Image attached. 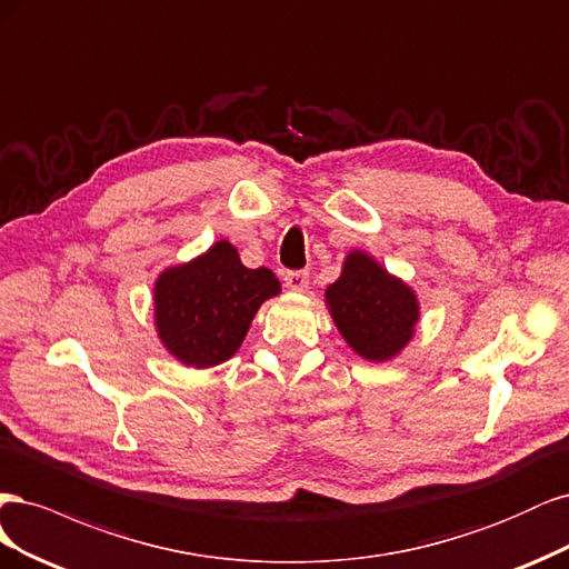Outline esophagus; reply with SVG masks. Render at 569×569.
Returning <instances> with one entry per match:
<instances>
[{"label":"esophagus","mask_w":569,"mask_h":569,"mask_svg":"<svg viewBox=\"0 0 569 569\" xmlns=\"http://www.w3.org/2000/svg\"><path fill=\"white\" fill-rule=\"evenodd\" d=\"M283 281H286L288 290L302 292L309 286V271H305V269H290V271L283 273Z\"/></svg>","instance_id":"1"}]
</instances>
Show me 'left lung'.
Instances as JSON below:
<instances>
[{
  "label": "left lung",
  "mask_w": 569,
  "mask_h": 569,
  "mask_svg": "<svg viewBox=\"0 0 569 569\" xmlns=\"http://www.w3.org/2000/svg\"><path fill=\"white\" fill-rule=\"evenodd\" d=\"M326 302L342 338L371 361L395 357L411 340L418 321L411 288L363 252L347 258L342 277L326 290Z\"/></svg>",
  "instance_id": "1"
}]
</instances>
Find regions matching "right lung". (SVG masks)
<instances>
[{
  "instance_id": "right-lung-1",
  "label": "right lung",
  "mask_w": 569,
  "mask_h": 569,
  "mask_svg": "<svg viewBox=\"0 0 569 569\" xmlns=\"http://www.w3.org/2000/svg\"><path fill=\"white\" fill-rule=\"evenodd\" d=\"M281 290L264 267L248 269L231 243L162 273L156 283L158 336L196 369L227 361L241 347L258 307Z\"/></svg>"
}]
</instances>
